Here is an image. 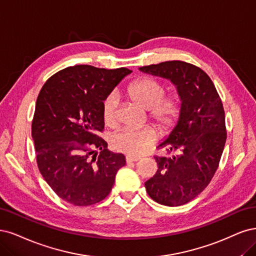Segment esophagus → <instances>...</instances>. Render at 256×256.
Returning a JSON list of instances; mask_svg holds the SVG:
<instances>
[{
    "label": "esophagus",
    "mask_w": 256,
    "mask_h": 256,
    "mask_svg": "<svg viewBox=\"0 0 256 256\" xmlns=\"http://www.w3.org/2000/svg\"><path fill=\"white\" fill-rule=\"evenodd\" d=\"M140 158H132V156H126V162H138Z\"/></svg>",
    "instance_id": "esophagus-1"
}]
</instances>
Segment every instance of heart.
<instances>
[{
    "label": "heart",
    "instance_id": "b5f03b06",
    "mask_svg": "<svg viewBox=\"0 0 256 256\" xmlns=\"http://www.w3.org/2000/svg\"><path fill=\"white\" fill-rule=\"evenodd\" d=\"M126 94L144 108L149 118L158 126L162 134H169L176 128L183 112L182 100L176 94H166V86L152 76H142L130 83ZM119 98L116 92L107 94L102 103V118L107 126H114L118 117ZM158 139V133L153 126L142 128H122L110 138L114 150L132 158L149 151Z\"/></svg>",
    "mask_w": 256,
    "mask_h": 256
}]
</instances>
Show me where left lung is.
I'll use <instances>...</instances> for the list:
<instances>
[{
  "label": "left lung",
  "instance_id": "8db88e82",
  "mask_svg": "<svg viewBox=\"0 0 256 256\" xmlns=\"http://www.w3.org/2000/svg\"><path fill=\"white\" fill-rule=\"evenodd\" d=\"M139 69L170 80L183 104L178 126L158 146L176 154L154 156L158 169L144 183L146 190L160 204H186L204 190L218 169L226 140L224 105L210 78L192 64L170 60Z\"/></svg>",
  "mask_w": 256,
  "mask_h": 256
}]
</instances>
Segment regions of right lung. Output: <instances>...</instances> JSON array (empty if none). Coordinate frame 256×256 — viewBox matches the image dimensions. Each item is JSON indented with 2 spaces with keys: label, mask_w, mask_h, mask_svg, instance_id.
<instances>
[{
  "label": "right lung",
  "mask_w": 256,
  "mask_h": 256,
  "mask_svg": "<svg viewBox=\"0 0 256 256\" xmlns=\"http://www.w3.org/2000/svg\"><path fill=\"white\" fill-rule=\"evenodd\" d=\"M132 71L76 64L48 78L37 98L32 137L41 176L62 200L76 206L110 194L123 154L107 149L102 103Z\"/></svg>",
  "instance_id": "1"
}]
</instances>
